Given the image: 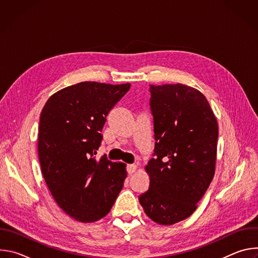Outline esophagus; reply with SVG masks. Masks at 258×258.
Here are the masks:
<instances>
[{
    "instance_id": "1",
    "label": "esophagus",
    "mask_w": 258,
    "mask_h": 258,
    "mask_svg": "<svg viewBox=\"0 0 258 258\" xmlns=\"http://www.w3.org/2000/svg\"><path fill=\"white\" fill-rule=\"evenodd\" d=\"M126 170H127L128 174H132V173H134L137 170V165L136 164H128L126 166Z\"/></svg>"
}]
</instances>
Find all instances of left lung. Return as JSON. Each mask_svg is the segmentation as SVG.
Listing matches in <instances>:
<instances>
[{
    "label": "left lung",
    "mask_w": 258,
    "mask_h": 258,
    "mask_svg": "<svg viewBox=\"0 0 258 258\" xmlns=\"http://www.w3.org/2000/svg\"><path fill=\"white\" fill-rule=\"evenodd\" d=\"M154 158L145 166L149 190L139 201L153 222L170 226L197 208L215 172L218 125L205 96L195 88L150 85Z\"/></svg>",
    "instance_id": "obj_1"
}]
</instances>
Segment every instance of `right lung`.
Wrapping results in <instances>:
<instances>
[{
	"instance_id": "right-lung-1",
	"label": "right lung",
	"mask_w": 258,
	"mask_h": 258,
	"mask_svg": "<svg viewBox=\"0 0 258 258\" xmlns=\"http://www.w3.org/2000/svg\"><path fill=\"white\" fill-rule=\"evenodd\" d=\"M130 84L83 82L53 94L40 117L38 153L42 173L59 207L81 223H94L111 209L126 177V165L104 155L106 116Z\"/></svg>"
}]
</instances>
